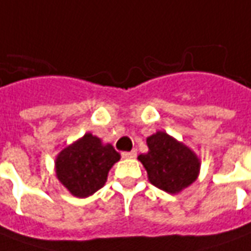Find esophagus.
I'll return each instance as SVG.
<instances>
[{"label":"esophagus","mask_w":251,"mask_h":251,"mask_svg":"<svg viewBox=\"0 0 251 251\" xmlns=\"http://www.w3.org/2000/svg\"><path fill=\"white\" fill-rule=\"evenodd\" d=\"M122 157L124 159H134L136 157V152L130 151V152H122Z\"/></svg>","instance_id":"obj_1"}]
</instances>
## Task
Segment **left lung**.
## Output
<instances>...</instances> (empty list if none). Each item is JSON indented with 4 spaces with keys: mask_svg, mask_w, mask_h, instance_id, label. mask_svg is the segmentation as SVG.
Instances as JSON below:
<instances>
[{
    "mask_svg": "<svg viewBox=\"0 0 251 251\" xmlns=\"http://www.w3.org/2000/svg\"><path fill=\"white\" fill-rule=\"evenodd\" d=\"M148 152L137 159L147 170L151 183L170 194H178L199 178L201 162L194 151L166 131L147 138Z\"/></svg>",
    "mask_w": 251,
    "mask_h": 251,
    "instance_id": "obj_1",
    "label": "left lung"
}]
</instances>
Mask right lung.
Segmentation results:
<instances>
[{"label":"right lung","instance_id":"obj_1","mask_svg":"<svg viewBox=\"0 0 251 251\" xmlns=\"http://www.w3.org/2000/svg\"><path fill=\"white\" fill-rule=\"evenodd\" d=\"M120 159L111 144L85 133L57 155L55 175L72 196L85 199L106 185L108 171Z\"/></svg>","mask_w":251,"mask_h":251}]
</instances>
